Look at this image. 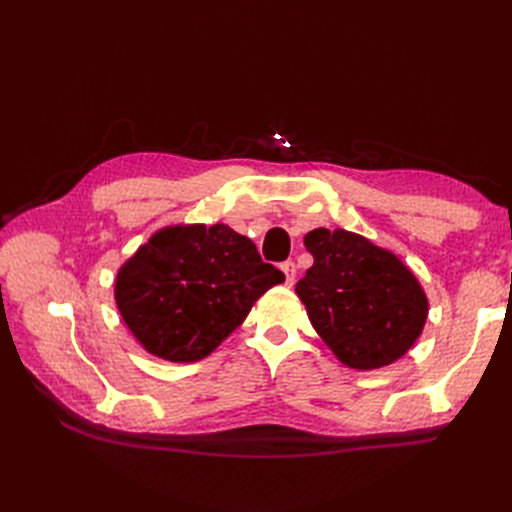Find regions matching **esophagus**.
I'll list each match as a JSON object with an SVG mask.
<instances>
[{
    "instance_id": "34e87169",
    "label": "esophagus",
    "mask_w": 512,
    "mask_h": 512,
    "mask_svg": "<svg viewBox=\"0 0 512 512\" xmlns=\"http://www.w3.org/2000/svg\"><path fill=\"white\" fill-rule=\"evenodd\" d=\"M282 271L286 275V284L292 286L294 284V277H297V265H294L292 260H286V262H282Z\"/></svg>"
}]
</instances>
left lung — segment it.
<instances>
[{
  "mask_svg": "<svg viewBox=\"0 0 512 512\" xmlns=\"http://www.w3.org/2000/svg\"><path fill=\"white\" fill-rule=\"evenodd\" d=\"M314 265L297 284L307 316L352 369H378L404 356L427 320V297L395 254L348 230L305 235Z\"/></svg>",
  "mask_w": 512,
  "mask_h": 512,
  "instance_id": "1",
  "label": "left lung"
}]
</instances>
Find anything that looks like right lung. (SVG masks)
Returning <instances> with one entry per match:
<instances>
[{
	"instance_id": "add662e5",
	"label": "right lung",
	"mask_w": 512,
	"mask_h": 512,
	"mask_svg": "<svg viewBox=\"0 0 512 512\" xmlns=\"http://www.w3.org/2000/svg\"><path fill=\"white\" fill-rule=\"evenodd\" d=\"M284 273L224 224L153 235L117 273L115 301L147 352L175 363L205 359Z\"/></svg>"
}]
</instances>
